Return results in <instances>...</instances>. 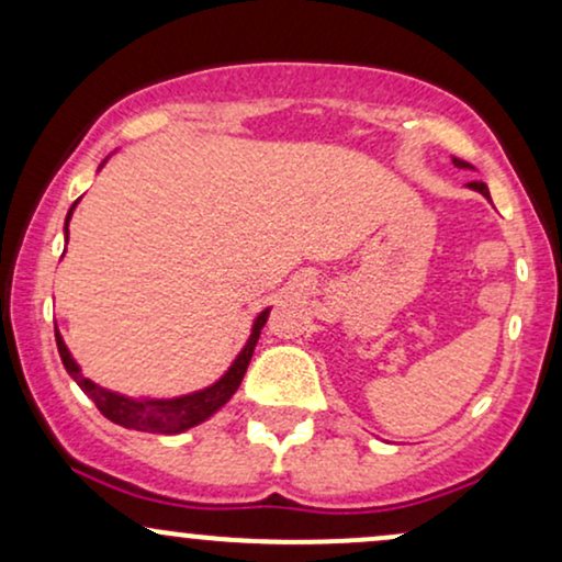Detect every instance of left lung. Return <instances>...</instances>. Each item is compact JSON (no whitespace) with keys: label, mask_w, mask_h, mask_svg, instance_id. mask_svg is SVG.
<instances>
[{"label":"left lung","mask_w":562,"mask_h":562,"mask_svg":"<svg viewBox=\"0 0 562 562\" xmlns=\"http://www.w3.org/2000/svg\"><path fill=\"white\" fill-rule=\"evenodd\" d=\"M451 160H454L457 169H470V171H475V166H473V164H468V160H462V158H451ZM468 187H470V190L481 192V195L486 198L488 203H492V195H488V187H486V184H483V182H468Z\"/></svg>","instance_id":"obj_1"}]
</instances>
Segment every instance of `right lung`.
<instances>
[{
  "mask_svg": "<svg viewBox=\"0 0 562 562\" xmlns=\"http://www.w3.org/2000/svg\"><path fill=\"white\" fill-rule=\"evenodd\" d=\"M108 158L102 160L100 169L108 164ZM76 205H79V200L70 205V211L66 216V227H63V232H66V243H68V224H70V216H74ZM63 254H66V250H63ZM269 308L272 306L261 308V312L256 314L254 325H250L248 340H245L240 353L232 359L227 372H224L218 380H214L211 385H205V389L182 393V396H126V393L105 389V385L94 383L92 378L83 375L81 364L76 362L74 353L68 351L66 340H63L57 325H55V340H57V351H60V359H63V367H66V372L76 380V385H79V389L87 393L89 398H92L97 409H100L108 420L121 425V428L142 430V434L177 436V434H184V430L195 428V425H200V423H205L209 417H214L216 412L222 409V406L227 404L232 396H235V391L240 389V383H243L245 370H248V364H250V357H254V348H256V344H259L261 327L267 325Z\"/></svg>",
  "mask_w": 562,
  "mask_h": 562,
  "instance_id": "obj_1",
  "label": "right lung"
}]
</instances>
